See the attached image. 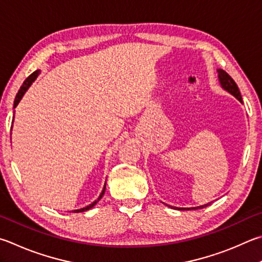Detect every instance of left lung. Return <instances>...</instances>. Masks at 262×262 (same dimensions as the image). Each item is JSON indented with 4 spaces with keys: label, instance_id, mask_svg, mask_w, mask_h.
<instances>
[{
    "label": "left lung",
    "instance_id": "8db88e82",
    "mask_svg": "<svg viewBox=\"0 0 262 262\" xmlns=\"http://www.w3.org/2000/svg\"><path fill=\"white\" fill-rule=\"evenodd\" d=\"M217 74H219V81H220L221 87L227 90L228 93H230L231 95H234V96L238 99L241 103H243V99H242V95L239 93V89L237 87L236 82L232 80V78L230 77L229 74H228L226 71H223L221 69L217 70ZM208 205H211V203L205 204V205H202V206H197V207H191L192 210H198V208H204ZM169 207H173V206H169ZM174 208H178V210H190V208H180V207H174Z\"/></svg>",
    "mask_w": 262,
    "mask_h": 262
}]
</instances>
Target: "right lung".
Wrapping results in <instances>:
<instances>
[{
	"label": "right lung",
	"mask_w": 262,
	"mask_h": 262,
	"mask_svg": "<svg viewBox=\"0 0 262 262\" xmlns=\"http://www.w3.org/2000/svg\"><path fill=\"white\" fill-rule=\"evenodd\" d=\"M39 73H40V71H35V72H33V73L30 75V77H28V78L25 80V81H24V83H23V85L20 87V89L18 90V94L16 95L15 103H13V108H15V107L18 105L19 102H20V99H21L23 96H24V94H25V93L27 92V89L31 87V84L33 83V81H35V79L37 78V75H39ZM104 192H105V185H104L103 191L101 192V194H99V197L97 198V201H95L94 203L90 204V205L85 206V207H83V208H80V210H74V211H71V212H72V213H80V212H84V211L90 210V208L96 205V204L99 202V199H101V198L103 197Z\"/></svg>",
	"instance_id": "add662e5"
}]
</instances>
